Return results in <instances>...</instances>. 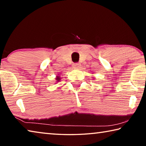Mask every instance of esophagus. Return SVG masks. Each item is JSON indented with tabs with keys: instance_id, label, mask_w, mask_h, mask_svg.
<instances>
[{
	"instance_id": "1",
	"label": "esophagus",
	"mask_w": 146,
	"mask_h": 146,
	"mask_svg": "<svg viewBox=\"0 0 146 146\" xmlns=\"http://www.w3.org/2000/svg\"><path fill=\"white\" fill-rule=\"evenodd\" d=\"M80 66V64L79 63H75L73 64V67L74 68H79Z\"/></svg>"
}]
</instances>
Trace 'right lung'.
Wrapping results in <instances>:
<instances>
[{
  "instance_id": "1",
  "label": "right lung",
  "mask_w": 146,
  "mask_h": 146,
  "mask_svg": "<svg viewBox=\"0 0 146 146\" xmlns=\"http://www.w3.org/2000/svg\"><path fill=\"white\" fill-rule=\"evenodd\" d=\"M60 78L59 77V76H57V77L56 78V80H57V81H60Z\"/></svg>"
}]
</instances>
